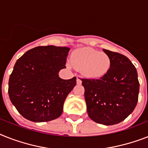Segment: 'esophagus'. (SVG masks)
<instances>
[{"mask_svg":"<svg viewBox=\"0 0 148 148\" xmlns=\"http://www.w3.org/2000/svg\"><path fill=\"white\" fill-rule=\"evenodd\" d=\"M76 82H77V85H81V84H82V80H81V79H80V77H79V76H77Z\"/></svg>","mask_w":148,"mask_h":148,"instance_id":"esophagus-1","label":"esophagus"}]
</instances>
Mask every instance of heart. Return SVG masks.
<instances>
[{
    "mask_svg": "<svg viewBox=\"0 0 148 148\" xmlns=\"http://www.w3.org/2000/svg\"><path fill=\"white\" fill-rule=\"evenodd\" d=\"M69 67L79 69L83 75L89 79H98L108 73L111 66L110 56L91 47L75 50L71 56Z\"/></svg>",
    "mask_w": 148,
    "mask_h": 148,
    "instance_id": "b5f03b06",
    "label": "heart"
}]
</instances>
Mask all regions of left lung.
I'll return each mask as SVG.
<instances>
[{"label": "left lung", "mask_w": 148, "mask_h": 148, "mask_svg": "<svg viewBox=\"0 0 148 148\" xmlns=\"http://www.w3.org/2000/svg\"><path fill=\"white\" fill-rule=\"evenodd\" d=\"M111 66L100 79H82L88 116L95 123L115 125L129 116L136 107L139 82L135 66L128 57L103 49Z\"/></svg>", "instance_id": "obj_1"}]
</instances>
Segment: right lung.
<instances>
[{
	"label": "right lung",
	"mask_w": 148,
	"mask_h": 148,
	"mask_svg": "<svg viewBox=\"0 0 148 148\" xmlns=\"http://www.w3.org/2000/svg\"><path fill=\"white\" fill-rule=\"evenodd\" d=\"M70 48L53 45L40 46L26 51L16 61L9 79L11 103L28 120L41 123L57 119L63 103L76 85V78L63 79Z\"/></svg>",
	"instance_id": "1"
}]
</instances>
